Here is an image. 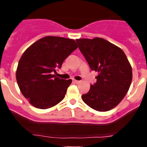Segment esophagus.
<instances>
[{
  "label": "esophagus",
  "instance_id": "34e87169",
  "mask_svg": "<svg viewBox=\"0 0 147 147\" xmlns=\"http://www.w3.org/2000/svg\"><path fill=\"white\" fill-rule=\"evenodd\" d=\"M73 82L75 84H79L81 82V81H78V80H76V79H73Z\"/></svg>",
  "mask_w": 147,
  "mask_h": 147
}]
</instances>
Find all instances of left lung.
<instances>
[{
	"label": "left lung",
	"mask_w": 147,
	"mask_h": 147,
	"mask_svg": "<svg viewBox=\"0 0 147 147\" xmlns=\"http://www.w3.org/2000/svg\"><path fill=\"white\" fill-rule=\"evenodd\" d=\"M79 49L92 70L98 73L97 82L82 95L94 110L105 112L115 107L127 93L132 68L123 50L102 38L76 40Z\"/></svg>",
	"instance_id": "8db88e82"
}]
</instances>
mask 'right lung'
<instances>
[{
  "label": "right lung",
  "instance_id": "obj_1",
  "mask_svg": "<svg viewBox=\"0 0 147 147\" xmlns=\"http://www.w3.org/2000/svg\"><path fill=\"white\" fill-rule=\"evenodd\" d=\"M77 48L73 39L48 36L25 50L18 61L16 77L20 90L30 104L47 109L63 100L72 80L52 73L61 68L63 61Z\"/></svg>",
  "mask_w": 147,
  "mask_h": 147
}]
</instances>
